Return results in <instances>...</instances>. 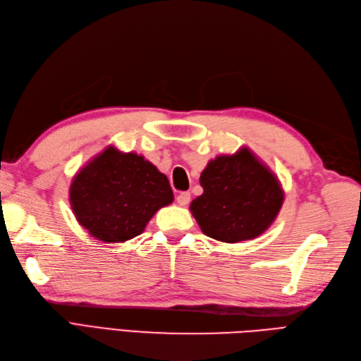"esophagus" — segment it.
Masks as SVG:
<instances>
[{
    "label": "esophagus",
    "mask_w": 361,
    "mask_h": 361,
    "mask_svg": "<svg viewBox=\"0 0 361 361\" xmlns=\"http://www.w3.org/2000/svg\"><path fill=\"white\" fill-rule=\"evenodd\" d=\"M190 200H191V194L187 191L178 194V197H176V202L179 206H187L190 203Z\"/></svg>",
    "instance_id": "34e87169"
}]
</instances>
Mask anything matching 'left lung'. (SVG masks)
<instances>
[{
	"label": "left lung",
	"mask_w": 361,
	"mask_h": 361,
	"mask_svg": "<svg viewBox=\"0 0 361 361\" xmlns=\"http://www.w3.org/2000/svg\"><path fill=\"white\" fill-rule=\"evenodd\" d=\"M203 194L190 209L202 232L221 243H241L264 233L277 218L285 192L277 176L248 147L207 162Z\"/></svg>",
	"instance_id": "left-lung-1"
}]
</instances>
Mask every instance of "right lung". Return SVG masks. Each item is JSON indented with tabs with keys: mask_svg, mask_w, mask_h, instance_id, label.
Masks as SVG:
<instances>
[{
	"mask_svg": "<svg viewBox=\"0 0 361 361\" xmlns=\"http://www.w3.org/2000/svg\"><path fill=\"white\" fill-rule=\"evenodd\" d=\"M69 200L93 238L125 243L143 233L157 211L173 202V191L166 174L145 157L108 146L75 174Z\"/></svg>",
	"mask_w": 361,
	"mask_h": 361,
	"instance_id": "add662e5",
	"label": "right lung"
}]
</instances>
